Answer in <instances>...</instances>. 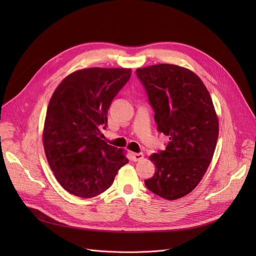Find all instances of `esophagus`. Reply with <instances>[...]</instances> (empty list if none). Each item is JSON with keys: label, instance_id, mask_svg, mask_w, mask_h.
Segmentation results:
<instances>
[{"label": "esophagus", "instance_id": "obj_1", "mask_svg": "<svg viewBox=\"0 0 256 256\" xmlns=\"http://www.w3.org/2000/svg\"><path fill=\"white\" fill-rule=\"evenodd\" d=\"M144 159V154L142 152H131V160L136 162Z\"/></svg>", "mask_w": 256, "mask_h": 256}]
</instances>
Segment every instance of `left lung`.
<instances>
[{"label":"left lung","instance_id":"obj_1","mask_svg":"<svg viewBox=\"0 0 256 256\" xmlns=\"http://www.w3.org/2000/svg\"><path fill=\"white\" fill-rule=\"evenodd\" d=\"M154 111L160 132L170 142L150 157L154 175L145 186L162 198L187 196L202 180L219 136V120L205 84L190 69L158 64L136 69Z\"/></svg>","mask_w":256,"mask_h":256}]
</instances>
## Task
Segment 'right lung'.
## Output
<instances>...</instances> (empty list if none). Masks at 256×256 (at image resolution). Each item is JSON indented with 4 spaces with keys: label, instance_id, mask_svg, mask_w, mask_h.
Instances as JSON below:
<instances>
[{
    "label": "right lung",
    "instance_id": "add662e5",
    "mask_svg": "<svg viewBox=\"0 0 256 256\" xmlns=\"http://www.w3.org/2000/svg\"><path fill=\"white\" fill-rule=\"evenodd\" d=\"M131 76L130 68H85L68 74L54 90L42 142L49 166L66 191L88 198L106 191L128 164L124 150L102 140L108 110Z\"/></svg>",
    "mask_w": 256,
    "mask_h": 256
}]
</instances>
